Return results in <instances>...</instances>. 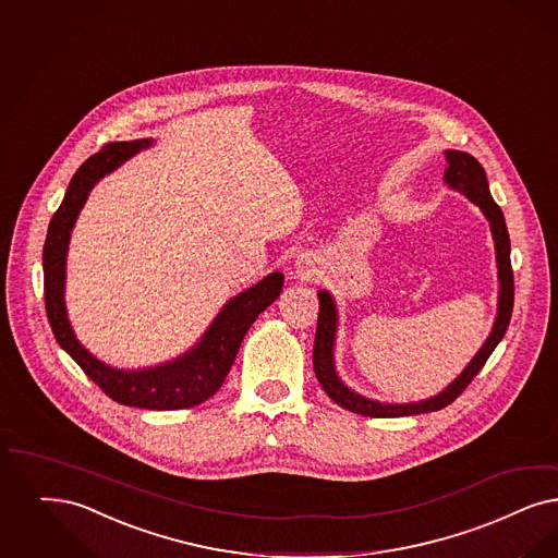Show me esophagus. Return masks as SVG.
I'll return each instance as SVG.
<instances>
[{
    "instance_id": "1",
    "label": "esophagus",
    "mask_w": 558,
    "mask_h": 558,
    "mask_svg": "<svg viewBox=\"0 0 558 558\" xmlns=\"http://www.w3.org/2000/svg\"><path fill=\"white\" fill-rule=\"evenodd\" d=\"M313 274H315V266H313L312 259L299 257L294 264V276L301 280H307V278H312Z\"/></svg>"
}]
</instances>
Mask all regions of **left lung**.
<instances>
[{
  "instance_id": "1",
  "label": "left lung",
  "mask_w": 558,
  "mask_h": 558,
  "mask_svg": "<svg viewBox=\"0 0 558 558\" xmlns=\"http://www.w3.org/2000/svg\"><path fill=\"white\" fill-rule=\"evenodd\" d=\"M446 156L445 182L454 189L461 191L471 203H475L486 220L490 222L492 236H494V248H496V266H498V313L492 326V332L482 349L471 359L463 374L448 384L445 390L432 399L417 402H402V404H392V402L372 401L351 390L342 379L338 378L335 367V340L336 326H338V315H336V305L332 294L328 290H319V315H317V330H315V342H313V369L315 378L319 379L322 388L326 395L340 404L347 411H353L365 417H404V415H417V413H427V411H440L446 404L454 401L469 384L471 379L480 374L484 363L488 361L492 351L496 344L502 340V336L509 328L511 313H513L514 282L513 268H511V241H509V230L505 223V216L496 201L492 199L490 189H488V179L482 168V163L465 151H454L448 149Z\"/></svg>"
}]
</instances>
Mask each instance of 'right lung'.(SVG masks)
Returning <instances> with one entry per match:
<instances>
[{
	"instance_id": "add662e5",
	"label": "right lung",
	"mask_w": 558,
	"mask_h": 558,
	"mask_svg": "<svg viewBox=\"0 0 558 558\" xmlns=\"http://www.w3.org/2000/svg\"><path fill=\"white\" fill-rule=\"evenodd\" d=\"M149 145H154L151 138L108 143L99 154L90 156L70 180L64 201L53 214L45 239V312L58 344L112 401L151 411H174L195 407L220 390L246 330L257 319V315L266 312L280 296L284 276L274 271L255 287L230 299L222 312L216 315L207 332L201 336L199 342L172 361L147 369H116L93 357L76 340L68 322L64 287L70 232L95 182Z\"/></svg>"
}]
</instances>
